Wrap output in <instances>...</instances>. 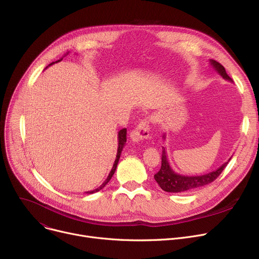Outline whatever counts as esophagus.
Here are the masks:
<instances>
[{
    "label": "esophagus",
    "instance_id": "1",
    "mask_svg": "<svg viewBox=\"0 0 259 259\" xmlns=\"http://www.w3.org/2000/svg\"><path fill=\"white\" fill-rule=\"evenodd\" d=\"M150 133V128H149V121L147 119H143L138 127H135L131 133H130V139L132 142L138 143L142 140H146L149 138V134Z\"/></svg>",
    "mask_w": 259,
    "mask_h": 259
}]
</instances>
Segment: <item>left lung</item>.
<instances>
[{"label": "left lung", "mask_w": 259, "mask_h": 259, "mask_svg": "<svg viewBox=\"0 0 259 259\" xmlns=\"http://www.w3.org/2000/svg\"><path fill=\"white\" fill-rule=\"evenodd\" d=\"M210 64L214 68V70L219 74H221L224 79H227L229 81H233L232 78H231L227 74L225 67L222 64H220L219 62H216L214 60H210ZM162 139L164 140L166 139V134L162 135ZM229 160L227 162H225V164H223L220 168H217L216 170L209 172L207 174L195 175V176L182 175V174H179V173L173 171V169L171 168V166L169 164L166 149L162 147L161 167H160L159 171L154 175V179H155L156 183L159 185V187L166 192L179 193V192L193 191V190H195V189L209 185L210 183H212L213 181H215L217 178H219L220 174L226 168Z\"/></svg>", "instance_id": "left-lung-1"}]
</instances>
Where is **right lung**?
Here are the masks:
<instances>
[{
	"mask_svg": "<svg viewBox=\"0 0 259 259\" xmlns=\"http://www.w3.org/2000/svg\"><path fill=\"white\" fill-rule=\"evenodd\" d=\"M69 53V52H67L65 56H67V54ZM63 59H61V60H59V61H57V62H53V63H51V64H49L48 66H51V65H53L54 63H58V62H61ZM46 68H48V67H46ZM117 141H118V146H117V153H116V158H115V160H114V164H113V167H112V169H111V171H110V173H109V175H108V178L106 179V181L99 187V188H97V189H94V190H91V191H87L86 192V194H92V193H95V192H99L100 190H102L108 183H109V181L111 180V178L113 176V174H114V172H115V170H116V167H117V164H118V160H119V157H120V154H121V151H122V149H124V147H125V145H126V142H127V129L126 128H124V129H121V130H119L118 131V134H117Z\"/></svg>",
	"mask_w": 259,
	"mask_h": 259,
	"instance_id": "add662e5",
	"label": "right lung"
}]
</instances>
